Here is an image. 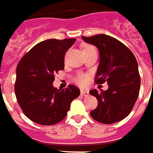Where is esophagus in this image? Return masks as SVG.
<instances>
[{
	"instance_id": "1",
	"label": "esophagus",
	"mask_w": 153,
	"mask_h": 153,
	"mask_svg": "<svg viewBox=\"0 0 153 153\" xmlns=\"http://www.w3.org/2000/svg\"><path fill=\"white\" fill-rule=\"evenodd\" d=\"M81 94L83 95V96H88L89 95V92H88L87 90H81Z\"/></svg>"
}]
</instances>
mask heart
Segmentation results:
<instances>
[{
	"label": "heart",
	"instance_id": "1",
	"mask_svg": "<svg viewBox=\"0 0 153 153\" xmlns=\"http://www.w3.org/2000/svg\"><path fill=\"white\" fill-rule=\"evenodd\" d=\"M92 47H94V46L90 45H85L84 48H83V51H87V50H89V49H90V48H92ZM76 82H77L79 85H84L88 81L87 76L84 75V74H82V73H80V74H78L76 78Z\"/></svg>",
	"mask_w": 153,
	"mask_h": 153
}]
</instances>
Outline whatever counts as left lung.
<instances>
[{
    "instance_id": "1",
    "label": "left lung",
    "mask_w": 153,
    "mask_h": 153,
    "mask_svg": "<svg viewBox=\"0 0 153 153\" xmlns=\"http://www.w3.org/2000/svg\"><path fill=\"white\" fill-rule=\"evenodd\" d=\"M99 49L100 61L94 78L96 84L108 81V89L90 91L96 97L98 106L90 112L95 121L113 124L123 120L132 111L138 99L140 76L134 53L117 39L104 34L81 36Z\"/></svg>"
}]
</instances>
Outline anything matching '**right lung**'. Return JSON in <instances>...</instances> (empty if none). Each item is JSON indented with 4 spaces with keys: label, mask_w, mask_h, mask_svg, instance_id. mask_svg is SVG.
Returning <instances> with one entry per match:
<instances>
[{
    "label": "right lung",
    "mask_w": 153,
    "mask_h": 153,
    "mask_svg": "<svg viewBox=\"0 0 153 153\" xmlns=\"http://www.w3.org/2000/svg\"><path fill=\"white\" fill-rule=\"evenodd\" d=\"M75 38L49 39L26 53L18 63L14 92L22 111L31 121L52 126L64 119L71 102L80 95L73 85L53 86L55 74L64 69V55Z\"/></svg>",
    "instance_id": "right-lung-1"
}]
</instances>
